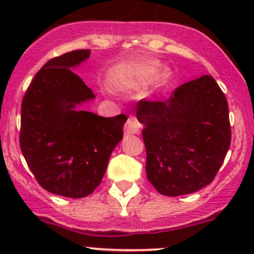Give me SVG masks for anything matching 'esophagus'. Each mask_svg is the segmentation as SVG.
Returning <instances> with one entry per match:
<instances>
[{
	"label": "esophagus",
	"mask_w": 254,
	"mask_h": 254,
	"mask_svg": "<svg viewBox=\"0 0 254 254\" xmlns=\"http://www.w3.org/2000/svg\"><path fill=\"white\" fill-rule=\"evenodd\" d=\"M139 129H141V124L138 123V121H137L135 117H130L124 125V132L127 133V135L138 133Z\"/></svg>",
	"instance_id": "1"
}]
</instances>
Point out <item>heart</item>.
Instances as JSON below:
<instances>
[{"mask_svg":"<svg viewBox=\"0 0 254 254\" xmlns=\"http://www.w3.org/2000/svg\"><path fill=\"white\" fill-rule=\"evenodd\" d=\"M159 70H160V63L150 62L138 66V68L133 71V74H135V76L137 78H139V80H145V78H150L155 76L157 72H159ZM170 77H171V72L168 70H164L159 76V83L166 84L168 82V80H170Z\"/></svg>","mask_w":254,"mask_h":254,"instance_id":"1","label":"heart"}]
</instances>
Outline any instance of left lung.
Instances as JSON below:
<instances>
[{"label": "left lung", "instance_id": "1", "mask_svg": "<svg viewBox=\"0 0 254 254\" xmlns=\"http://www.w3.org/2000/svg\"><path fill=\"white\" fill-rule=\"evenodd\" d=\"M136 116L147 178L159 193H193L214 180L232 139L228 103L214 78L184 83L165 101L139 100Z\"/></svg>", "mask_w": 254, "mask_h": 254}]
</instances>
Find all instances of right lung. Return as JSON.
<instances>
[{
    "label": "right lung",
    "instance_id": "add662e5",
    "mask_svg": "<svg viewBox=\"0 0 254 254\" xmlns=\"http://www.w3.org/2000/svg\"><path fill=\"white\" fill-rule=\"evenodd\" d=\"M89 55L74 50L48 61L21 104L20 148L26 162L43 189L63 197H86L100 185L127 119L75 110L94 98L70 69Z\"/></svg>",
    "mask_w": 254,
    "mask_h": 254
}]
</instances>
